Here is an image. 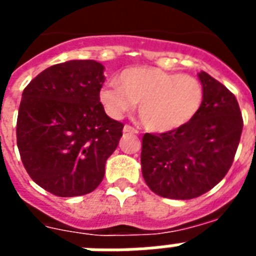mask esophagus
I'll return each instance as SVG.
<instances>
[{
    "label": "esophagus",
    "mask_w": 256,
    "mask_h": 256,
    "mask_svg": "<svg viewBox=\"0 0 256 256\" xmlns=\"http://www.w3.org/2000/svg\"><path fill=\"white\" fill-rule=\"evenodd\" d=\"M123 133H128V134H138V132L134 128H132V126H128V124H126L124 128H123Z\"/></svg>",
    "instance_id": "1"
}]
</instances>
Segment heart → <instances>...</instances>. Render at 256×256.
Here are the masks:
<instances>
[{"label":"heart","mask_w":256,"mask_h":256,"mask_svg":"<svg viewBox=\"0 0 256 256\" xmlns=\"http://www.w3.org/2000/svg\"><path fill=\"white\" fill-rule=\"evenodd\" d=\"M99 100L112 119H122L140 103L138 114L145 128L168 133L186 126L198 115L204 86L194 76L136 66L123 70L116 82L103 85Z\"/></svg>","instance_id":"1"}]
</instances>
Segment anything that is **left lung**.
<instances>
[{"mask_svg": "<svg viewBox=\"0 0 256 256\" xmlns=\"http://www.w3.org/2000/svg\"><path fill=\"white\" fill-rule=\"evenodd\" d=\"M204 103L190 123L142 138L141 170L148 187L164 198L191 200L222 180L234 162L243 130L232 92L205 72L198 73Z\"/></svg>", "mask_w": 256, "mask_h": 256, "instance_id": "1", "label": "left lung"}]
</instances>
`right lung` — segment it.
Listing matches in <instances>:
<instances>
[{
	"label": "right lung",
	"instance_id": "obj_1",
	"mask_svg": "<svg viewBox=\"0 0 256 256\" xmlns=\"http://www.w3.org/2000/svg\"><path fill=\"white\" fill-rule=\"evenodd\" d=\"M104 80L100 62L73 60L43 70L22 92L18 152L32 180L54 196L92 192L118 146L123 124L100 103Z\"/></svg>",
	"mask_w": 256,
	"mask_h": 256
}]
</instances>
